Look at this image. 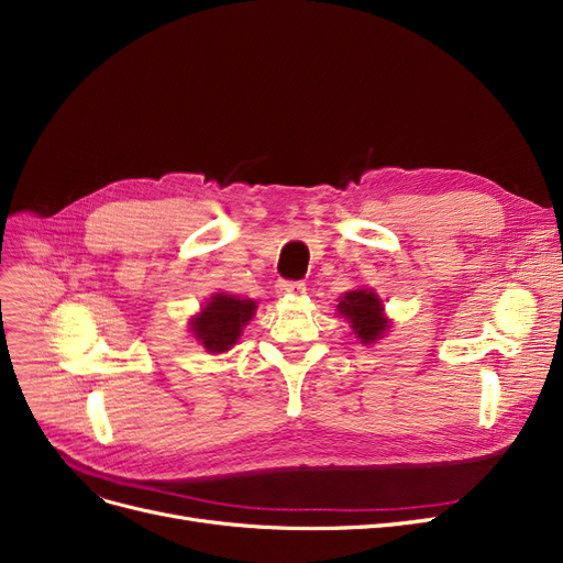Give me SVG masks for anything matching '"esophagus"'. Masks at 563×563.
Returning a JSON list of instances; mask_svg holds the SVG:
<instances>
[{"label":"esophagus","mask_w":563,"mask_h":563,"mask_svg":"<svg viewBox=\"0 0 563 563\" xmlns=\"http://www.w3.org/2000/svg\"><path fill=\"white\" fill-rule=\"evenodd\" d=\"M276 294H278V297H299V294H306V283H299V280H278Z\"/></svg>","instance_id":"34e87169"}]
</instances>
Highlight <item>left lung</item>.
I'll list each match as a JSON object with an SVG mask.
<instances>
[{"mask_svg": "<svg viewBox=\"0 0 563 563\" xmlns=\"http://www.w3.org/2000/svg\"><path fill=\"white\" fill-rule=\"evenodd\" d=\"M338 312L351 323L353 333L363 344L380 340L390 329V321L383 314V301L372 289L346 291L338 303Z\"/></svg>", "mask_w": 563, "mask_h": 563, "instance_id": "8db88e82", "label": "left lung"}]
</instances>
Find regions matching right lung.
<instances>
[{"label": "right lung", "instance_id": "right-lung-1", "mask_svg": "<svg viewBox=\"0 0 563 563\" xmlns=\"http://www.w3.org/2000/svg\"><path fill=\"white\" fill-rule=\"evenodd\" d=\"M255 308L257 306L251 299L214 294L207 306L191 317V333L210 353H223L240 340L244 327L255 314Z\"/></svg>", "mask_w": 563, "mask_h": 563}]
</instances>
